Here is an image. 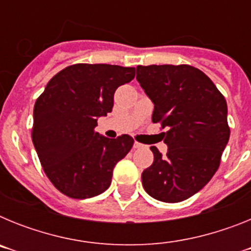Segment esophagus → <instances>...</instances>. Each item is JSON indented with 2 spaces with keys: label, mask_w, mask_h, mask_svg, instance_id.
Instances as JSON below:
<instances>
[{
  "label": "esophagus",
  "mask_w": 251,
  "mask_h": 251,
  "mask_svg": "<svg viewBox=\"0 0 251 251\" xmlns=\"http://www.w3.org/2000/svg\"><path fill=\"white\" fill-rule=\"evenodd\" d=\"M133 147L138 150V148H143V147H145V145H142V143H139V142H134V146H133Z\"/></svg>",
  "instance_id": "obj_1"
}]
</instances>
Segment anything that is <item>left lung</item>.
<instances>
[{
  "label": "left lung",
  "mask_w": 251,
  "mask_h": 251,
  "mask_svg": "<svg viewBox=\"0 0 251 251\" xmlns=\"http://www.w3.org/2000/svg\"><path fill=\"white\" fill-rule=\"evenodd\" d=\"M137 80L154 104L153 123H161L168 146L156 147L142 185L153 199L181 202L212 178L230 137L227 105L211 79L191 65L137 66Z\"/></svg>",
  "instance_id": "obj_1"
}]
</instances>
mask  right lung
Instances as JSON below:
<instances>
[{
	"label": "right lung",
	"instance_id": "right-lung-1",
	"mask_svg": "<svg viewBox=\"0 0 251 251\" xmlns=\"http://www.w3.org/2000/svg\"><path fill=\"white\" fill-rule=\"evenodd\" d=\"M136 69L75 64L51 77L34 106L32 142L44 172L61 194L90 199L110 186L114 166L133 138L110 139L95 132L99 117L112 112L117 88L134 79Z\"/></svg>",
	"mask_w": 251,
	"mask_h": 251
}]
</instances>
